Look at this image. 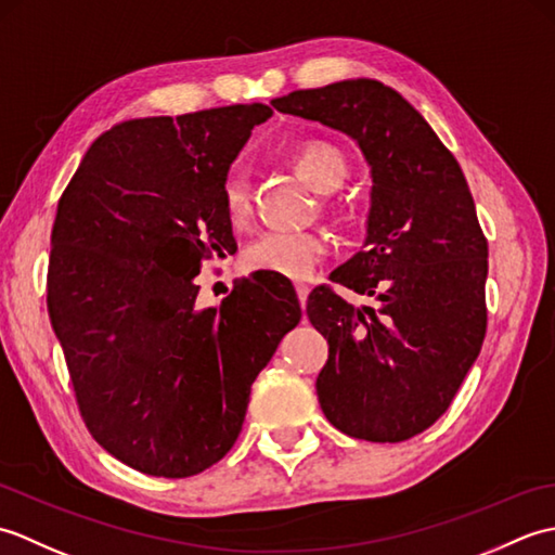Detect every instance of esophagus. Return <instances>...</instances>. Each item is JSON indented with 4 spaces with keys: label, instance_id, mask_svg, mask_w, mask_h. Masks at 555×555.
<instances>
[{
    "label": "esophagus",
    "instance_id": "obj_1",
    "mask_svg": "<svg viewBox=\"0 0 555 555\" xmlns=\"http://www.w3.org/2000/svg\"><path fill=\"white\" fill-rule=\"evenodd\" d=\"M296 293H298V300H300V305L305 308V302H308V293H310V288L305 286V284H296Z\"/></svg>",
    "mask_w": 555,
    "mask_h": 555
}]
</instances>
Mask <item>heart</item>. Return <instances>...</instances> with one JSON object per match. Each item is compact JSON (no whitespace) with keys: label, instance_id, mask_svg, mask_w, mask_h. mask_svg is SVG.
Wrapping results in <instances>:
<instances>
[{"label":"heart","instance_id":"b5f03b06","mask_svg":"<svg viewBox=\"0 0 555 555\" xmlns=\"http://www.w3.org/2000/svg\"><path fill=\"white\" fill-rule=\"evenodd\" d=\"M293 169L317 193H332L344 183L348 167L340 152L326 143H302L293 152ZM223 207L233 221H241L250 209V195L238 171L223 181ZM328 253V243L320 233L269 231L247 245L243 267L286 279H308Z\"/></svg>","mask_w":555,"mask_h":555}]
</instances>
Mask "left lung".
Listing matches in <instances>:
<instances>
[{"label":"left lung","instance_id":"1","mask_svg":"<svg viewBox=\"0 0 555 555\" xmlns=\"http://www.w3.org/2000/svg\"><path fill=\"white\" fill-rule=\"evenodd\" d=\"M271 104L348 133L370 162L367 241L328 279L374 302L356 308L326 284L310 293L308 317L328 340L317 396L352 439L408 441L453 403L485 344L489 245L473 193L422 114L379 80Z\"/></svg>","mask_w":555,"mask_h":555}]
</instances>
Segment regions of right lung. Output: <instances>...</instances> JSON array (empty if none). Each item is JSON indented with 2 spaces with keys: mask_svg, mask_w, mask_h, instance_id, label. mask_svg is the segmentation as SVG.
<instances>
[{
  "mask_svg": "<svg viewBox=\"0 0 555 555\" xmlns=\"http://www.w3.org/2000/svg\"><path fill=\"white\" fill-rule=\"evenodd\" d=\"M267 104L114 126L59 197L47 310L80 417L152 477H193L231 451L250 386L300 322L291 281L255 271L197 310L195 276L235 253L223 181Z\"/></svg>",
  "mask_w": 555,
  "mask_h": 555,
  "instance_id": "add662e5",
  "label": "right lung"
}]
</instances>
